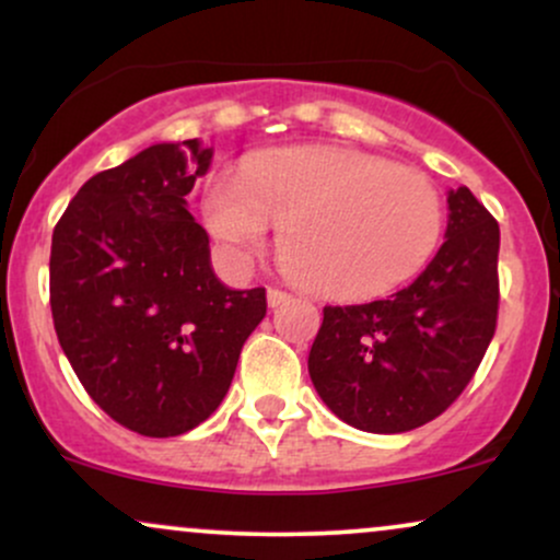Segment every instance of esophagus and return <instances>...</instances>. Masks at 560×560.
<instances>
[{
  "mask_svg": "<svg viewBox=\"0 0 560 560\" xmlns=\"http://www.w3.org/2000/svg\"><path fill=\"white\" fill-rule=\"evenodd\" d=\"M287 300H289L287 292H281V289H276V287H268V305L279 307V305H284Z\"/></svg>",
  "mask_w": 560,
  "mask_h": 560,
  "instance_id": "1",
  "label": "esophagus"
}]
</instances>
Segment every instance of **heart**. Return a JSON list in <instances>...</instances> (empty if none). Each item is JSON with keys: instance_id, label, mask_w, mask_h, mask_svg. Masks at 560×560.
Returning a JSON list of instances; mask_svg holds the SVG:
<instances>
[{"instance_id": "heart-1", "label": "heart", "mask_w": 560, "mask_h": 560, "mask_svg": "<svg viewBox=\"0 0 560 560\" xmlns=\"http://www.w3.org/2000/svg\"><path fill=\"white\" fill-rule=\"evenodd\" d=\"M205 226L234 260L266 247L279 226L289 279L326 300L363 302L427 266L445 226L440 191L421 173L345 147H292L215 176Z\"/></svg>"}]
</instances>
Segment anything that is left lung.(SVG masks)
<instances>
[{"mask_svg":"<svg viewBox=\"0 0 560 560\" xmlns=\"http://www.w3.org/2000/svg\"><path fill=\"white\" fill-rule=\"evenodd\" d=\"M447 205V240L413 284L324 307L307 371L331 413L363 432H410L445 413L494 337L498 221L466 186Z\"/></svg>","mask_w":560,"mask_h":560,"instance_id":"8db88e82","label":"left lung"}]
</instances>
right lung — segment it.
I'll use <instances>...</instances> for the list:
<instances>
[{
  "label": "right lung",
  "mask_w": 560,
  "mask_h": 560,
  "mask_svg": "<svg viewBox=\"0 0 560 560\" xmlns=\"http://www.w3.org/2000/svg\"><path fill=\"white\" fill-rule=\"evenodd\" d=\"M210 158L197 139L147 147L89 178L52 234L49 305L62 352L89 397L144 436L208 419L266 318V289L223 287L208 231L186 210Z\"/></svg>",
  "instance_id": "1"
}]
</instances>
